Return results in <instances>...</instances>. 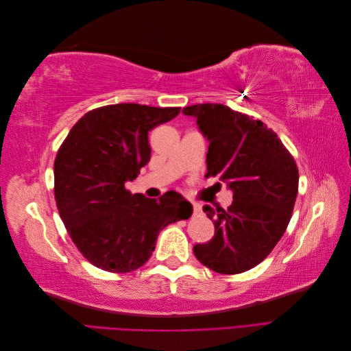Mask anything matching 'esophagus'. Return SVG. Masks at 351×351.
<instances>
[{"label": "esophagus", "mask_w": 351, "mask_h": 351, "mask_svg": "<svg viewBox=\"0 0 351 351\" xmlns=\"http://www.w3.org/2000/svg\"><path fill=\"white\" fill-rule=\"evenodd\" d=\"M192 205H193L195 214H200V212H202V205H200V204H197V202H192Z\"/></svg>", "instance_id": "34e87169"}]
</instances>
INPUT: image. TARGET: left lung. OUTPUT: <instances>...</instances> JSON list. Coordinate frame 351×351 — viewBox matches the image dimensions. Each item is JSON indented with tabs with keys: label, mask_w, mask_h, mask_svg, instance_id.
<instances>
[{
	"label": "left lung",
	"mask_w": 351,
	"mask_h": 351,
	"mask_svg": "<svg viewBox=\"0 0 351 351\" xmlns=\"http://www.w3.org/2000/svg\"><path fill=\"white\" fill-rule=\"evenodd\" d=\"M209 142L206 169L232 192L227 208L204 206L214 239L196 244L195 256L218 274H240L268 256L289 226L299 171L277 133L261 120L221 104L183 108Z\"/></svg>",
	"instance_id": "8db88e82"
}]
</instances>
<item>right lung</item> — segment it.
<instances>
[{"label":"right lung","mask_w":351,"mask_h":351,"mask_svg":"<svg viewBox=\"0 0 351 351\" xmlns=\"http://www.w3.org/2000/svg\"><path fill=\"white\" fill-rule=\"evenodd\" d=\"M178 112L107 105L84 114L61 145L54 162L57 208L73 243L97 268L119 274L141 268L159 231L192 215V204L177 192L147 199L124 187L149 162L147 132Z\"/></svg>","instance_id":"obj_1"}]
</instances>
